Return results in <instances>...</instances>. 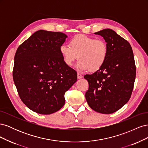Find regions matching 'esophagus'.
<instances>
[{
	"label": "esophagus",
	"instance_id": "obj_1",
	"mask_svg": "<svg viewBox=\"0 0 148 148\" xmlns=\"http://www.w3.org/2000/svg\"><path fill=\"white\" fill-rule=\"evenodd\" d=\"M77 78H78V79H81V78H83V76L82 75V74H80L79 73H77Z\"/></svg>",
	"mask_w": 148,
	"mask_h": 148
}]
</instances>
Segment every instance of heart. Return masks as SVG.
Masks as SVG:
<instances>
[{"label": "heart", "instance_id": "obj_1", "mask_svg": "<svg viewBox=\"0 0 148 148\" xmlns=\"http://www.w3.org/2000/svg\"><path fill=\"white\" fill-rule=\"evenodd\" d=\"M59 51L66 65L71 66L78 59L77 67L80 71L99 70L108 56V46L104 40L82 34L71 38L70 46L61 45Z\"/></svg>", "mask_w": 148, "mask_h": 148}]
</instances>
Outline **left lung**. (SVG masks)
Segmentation results:
<instances>
[{"label": "left lung", "instance_id": "8db88e82", "mask_svg": "<svg viewBox=\"0 0 148 148\" xmlns=\"http://www.w3.org/2000/svg\"><path fill=\"white\" fill-rule=\"evenodd\" d=\"M101 35L108 46V56L101 68L86 75L89 89L85 94L89 106L97 112L109 114L119 110L131 97L136 77V66L130 43L110 29Z\"/></svg>", "mask_w": 148, "mask_h": 148}]
</instances>
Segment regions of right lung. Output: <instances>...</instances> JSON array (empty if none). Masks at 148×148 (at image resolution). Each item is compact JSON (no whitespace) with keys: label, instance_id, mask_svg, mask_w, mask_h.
Instances as JSON below:
<instances>
[{"label":"right lung","instance_id":"right-lung-1","mask_svg":"<svg viewBox=\"0 0 148 148\" xmlns=\"http://www.w3.org/2000/svg\"><path fill=\"white\" fill-rule=\"evenodd\" d=\"M67 36L39 30L18 47L13 78L21 100L35 112L48 115L65 104V93L77 82V71L66 65L59 48Z\"/></svg>","mask_w":148,"mask_h":148}]
</instances>
